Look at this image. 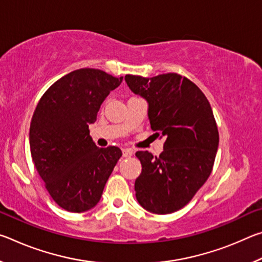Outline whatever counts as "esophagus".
<instances>
[{
    "label": "esophagus",
    "mask_w": 262,
    "mask_h": 262,
    "mask_svg": "<svg viewBox=\"0 0 262 262\" xmlns=\"http://www.w3.org/2000/svg\"><path fill=\"white\" fill-rule=\"evenodd\" d=\"M133 155L132 149H122V156L123 157H130Z\"/></svg>",
    "instance_id": "obj_1"
}]
</instances>
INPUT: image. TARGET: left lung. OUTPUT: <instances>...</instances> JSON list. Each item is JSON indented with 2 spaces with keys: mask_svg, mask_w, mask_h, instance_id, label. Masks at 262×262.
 Segmentation results:
<instances>
[{
  "mask_svg": "<svg viewBox=\"0 0 262 262\" xmlns=\"http://www.w3.org/2000/svg\"><path fill=\"white\" fill-rule=\"evenodd\" d=\"M125 81L147 100L151 129L166 139L158 157L135 154L142 164L136 199L150 212L171 214L187 205L211 173L220 140L211 106L192 81L176 73L126 75Z\"/></svg>",
  "mask_w": 262,
  "mask_h": 262,
  "instance_id": "obj_1",
  "label": "left lung"
}]
</instances>
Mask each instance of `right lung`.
I'll return each instance as SVG.
<instances>
[{
	"label": "right lung",
	"instance_id": "obj_1",
	"mask_svg": "<svg viewBox=\"0 0 262 262\" xmlns=\"http://www.w3.org/2000/svg\"><path fill=\"white\" fill-rule=\"evenodd\" d=\"M122 78L99 69L74 70L48 88L35 107L31 156L48 193L64 210L94 208L122 156L114 145L97 147L89 130L100 105Z\"/></svg>",
	"mask_w": 262,
	"mask_h": 262
}]
</instances>
